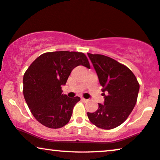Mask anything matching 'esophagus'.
Segmentation results:
<instances>
[{"mask_svg":"<svg viewBox=\"0 0 160 160\" xmlns=\"http://www.w3.org/2000/svg\"><path fill=\"white\" fill-rule=\"evenodd\" d=\"M81 100H82V101H83V102H88V99H84V98H81Z\"/></svg>","mask_w":160,"mask_h":160,"instance_id":"obj_1","label":"esophagus"}]
</instances>
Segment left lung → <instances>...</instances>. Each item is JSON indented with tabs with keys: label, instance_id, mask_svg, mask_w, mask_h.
Returning <instances> with one entry per match:
<instances>
[{
	"label": "left lung",
	"instance_id": "left-lung-1",
	"mask_svg": "<svg viewBox=\"0 0 160 160\" xmlns=\"http://www.w3.org/2000/svg\"><path fill=\"white\" fill-rule=\"evenodd\" d=\"M88 56L102 86L105 101L104 104L99 103L97 111L88 112L87 115L91 122L99 128H116L128 118L135 108L140 85L132 72L114 59L91 53Z\"/></svg>",
	"mask_w": 160,
	"mask_h": 160
}]
</instances>
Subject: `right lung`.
Segmentation results:
<instances>
[{
	"label": "right lung",
	"instance_id": "obj_1",
	"mask_svg": "<svg viewBox=\"0 0 160 160\" xmlns=\"http://www.w3.org/2000/svg\"><path fill=\"white\" fill-rule=\"evenodd\" d=\"M90 68L82 52L55 51L40 55L30 65L23 77V94L31 113L42 125L58 129L71 118L79 97L63 94L70 73L78 66Z\"/></svg>",
	"mask_w": 160,
	"mask_h": 160
}]
</instances>
